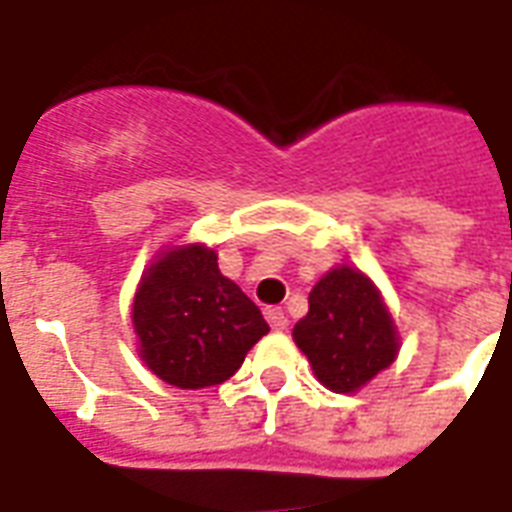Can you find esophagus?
Masks as SVG:
<instances>
[{
    "instance_id": "1",
    "label": "esophagus",
    "mask_w": 512,
    "mask_h": 512,
    "mask_svg": "<svg viewBox=\"0 0 512 512\" xmlns=\"http://www.w3.org/2000/svg\"><path fill=\"white\" fill-rule=\"evenodd\" d=\"M266 320L271 323V328H274V331H285L287 328V314L282 312V309H268Z\"/></svg>"
}]
</instances>
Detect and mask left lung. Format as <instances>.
<instances>
[{
    "label": "left lung",
    "instance_id": "left-lung-1",
    "mask_svg": "<svg viewBox=\"0 0 512 512\" xmlns=\"http://www.w3.org/2000/svg\"><path fill=\"white\" fill-rule=\"evenodd\" d=\"M298 350L333 393L361 391L399 355V331L372 276L333 266L309 293V312L293 328Z\"/></svg>",
    "mask_w": 512,
    "mask_h": 512
}]
</instances>
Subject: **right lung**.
Instances as JSON below:
<instances>
[{
	"label": "right lung",
	"instance_id": "add662e5",
	"mask_svg": "<svg viewBox=\"0 0 512 512\" xmlns=\"http://www.w3.org/2000/svg\"><path fill=\"white\" fill-rule=\"evenodd\" d=\"M140 361L181 391L219 385L268 333L244 290L222 276L217 249L181 244L160 249L143 268L132 298Z\"/></svg>",
	"mask_w": 512,
	"mask_h": 512
}]
</instances>
